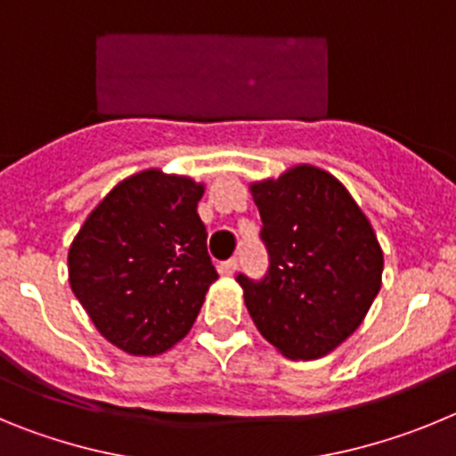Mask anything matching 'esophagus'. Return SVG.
<instances>
[{"mask_svg":"<svg viewBox=\"0 0 456 456\" xmlns=\"http://www.w3.org/2000/svg\"><path fill=\"white\" fill-rule=\"evenodd\" d=\"M219 272L224 273V276H232V273L237 272V260L235 257H231V260H225V263L219 265Z\"/></svg>","mask_w":456,"mask_h":456,"instance_id":"34e87169","label":"esophagus"}]
</instances>
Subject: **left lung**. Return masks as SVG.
Returning a JSON list of instances; mask_svg holds the SVG:
<instances>
[{
	"mask_svg": "<svg viewBox=\"0 0 456 456\" xmlns=\"http://www.w3.org/2000/svg\"><path fill=\"white\" fill-rule=\"evenodd\" d=\"M272 256L269 276H240L265 340L292 361H315L363 324L381 289L384 251L347 187L313 164L248 184Z\"/></svg>",
	"mask_w": 456,
	"mask_h": 456,
	"instance_id": "8db88e82",
	"label": "left lung"
}]
</instances>
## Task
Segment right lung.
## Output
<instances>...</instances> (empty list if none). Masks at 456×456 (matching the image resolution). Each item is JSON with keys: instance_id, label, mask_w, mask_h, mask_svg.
<instances>
[{"instance_id": "add662e5", "label": "right lung", "mask_w": 456, "mask_h": 456, "mask_svg": "<svg viewBox=\"0 0 456 456\" xmlns=\"http://www.w3.org/2000/svg\"><path fill=\"white\" fill-rule=\"evenodd\" d=\"M205 184L146 168L93 208L68 251V281L100 336L132 356L178 345L219 273L199 200Z\"/></svg>"}]
</instances>
